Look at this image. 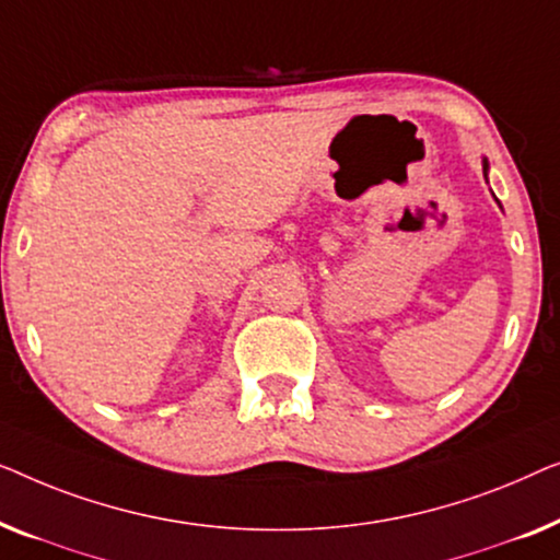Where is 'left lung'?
<instances>
[{
  "mask_svg": "<svg viewBox=\"0 0 560 560\" xmlns=\"http://www.w3.org/2000/svg\"><path fill=\"white\" fill-rule=\"evenodd\" d=\"M485 170H487V162H485Z\"/></svg>",
  "mask_w": 560,
  "mask_h": 560,
  "instance_id": "obj_1",
  "label": "left lung"
}]
</instances>
